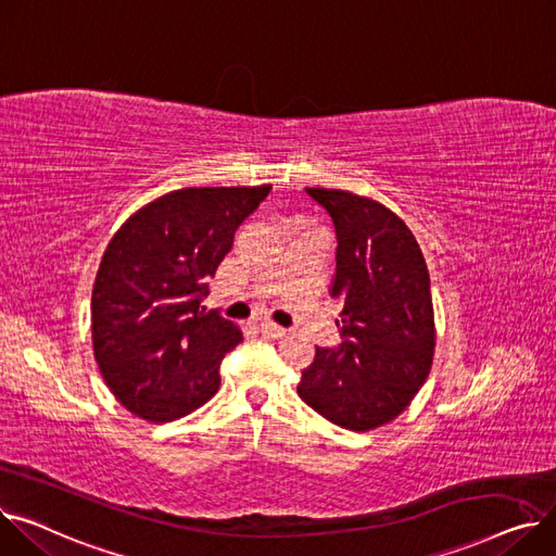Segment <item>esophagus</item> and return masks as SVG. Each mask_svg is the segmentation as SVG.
<instances>
[{
    "label": "esophagus",
    "instance_id": "esophagus-1",
    "mask_svg": "<svg viewBox=\"0 0 556 556\" xmlns=\"http://www.w3.org/2000/svg\"><path fill=\"white\" fill-rule=\"evenodd\" d=\"M258 329H261L263 336H268V338H283L288 333L283 327H279L275 323H268V319H266V323H261Z\"/></svg>",
    "mask_w": 556,
    "mask_h": 556
}]
</instances>
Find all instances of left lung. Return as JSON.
Masks as SVG:
<instances>
[{
  "label": "left lung",
  "mask_w": 556,
  "mask_h": 556,
  "mask_svg": "<svg viewBox=\"0 0 556 556\" xmlns=\"http://www.w3.org/2000/svg\"><path fill=\"white\" fill-rule=\"evenodd\" d=\"M338 233L331 298L342 302V344L315 349L300 399L327 421L365 432L396 419L432 367L434 311L421 248L383 202L308 187Z\"/></svg>",
  "instance_id": "1"
}]
</instances>
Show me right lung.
I'll return each mask as SVG.
<instances>
[{
  "label": "right lung",
  "instance_id": "add662e5",
  "mask_svg": "<svg viewBox=\"0 0 556 556\" xmlns=\"http://www.w3.org/2000/svg\"><path fill=\"white\" fill-rule=\"evenodd\" d=\"M270 189H178L114 231L92 288V344L105 386L135 417L166 424L218 392L220 363L243 333L200 298Z\"/></svg>",
  "mask_w": 556,
  "mask_h": 556
}]
</instances>
